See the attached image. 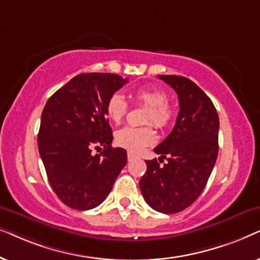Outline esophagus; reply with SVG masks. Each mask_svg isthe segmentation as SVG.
<instances>
[{"instance_id": "esophagus-1", "label": "esophagus", "mask_w": 260, "mask_h": 260, "mask_svg": "<svg viewBox=\"0 0 260 260\" xmlns=\"http://www.w3.org/2000/svg\"><path fill=\"white\" fill-rule=\"evenodd\" d=\"M127 158H128V160H133V159L134 158H136V155H134L133 153H132V152H128V153H127Z\"/></svg>"}]
</instances>
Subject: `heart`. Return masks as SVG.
<instances>
[{
    "instance_id": "heart-1",
    "label": "heart",
    "mask_w": 260,
    "mask_h": 260,
    "mask_svg": "<svg viewBox=\"0 0 260 260\" xmlns=\"http://www.w3.org/2000/svg\"><path fill=\"white\" fill-rule=\"evenodd\" d=\"M138 102L147 107L145 113V123H153L155 127L164 128L171 123L175 116V109L168 102V94L164 90L154 86H144L133 92ZM128 103L119 92L113 94L107 101V115L113 122L120 123L127 114ZM116 145L132 153L143 151L148 145L155 141V133L151 126L132 127L126 126L116 131L114 136Z\"/></svg>"
}]
</instances>
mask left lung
<instances>
[{
	"label": "left lung",
	"mask_w": 260,
	"mask_h": 260,
	"mask_svg": "<svg viewBox=\"0 0 260 260\" xmlns=\"http://www.w3.org/2000/svg\"><path fill=\"white\" fill-rule=\"evenodd\" d=\"M158 78L177 92L179 113L174 129L154 148L168 162L160 166L157 159L146 160L139 186L151 208L175 214L191 206L208 182L219 152L220 122L212 100L189 78Z\"/></svg>",
	"instance_id": "left-lung-1"
}]
</instances>
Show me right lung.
<instances>
[{
    "mask_svg": "<svg viewBox=\"0 0 260 260\" xmlns=\"http://www.w3.org/2000/svg\"><path fill=\"white\" fill-rule=\"evenodd\" d=\"M126 82L115 74L77 75L44 107L39 153L55 195L72 209L101 205L126 165V150L112 147L106 112L108 99ZM92 149L102 152L94 155Z\"/></svg>",
    "mask_w": 260,
    "mask_h": 260,
    "instance_id": "1",
    "label": "right lung"
}]
</instances>
